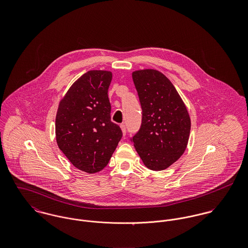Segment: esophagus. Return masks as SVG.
<instances>
[{"label": "esophagus", "instance_id": "1", "mask_svg": "<svg viewBox=\"0 0 248 248\" xmlns=\"http://www.w3.org/2000/svg\"><path fill=\"white\" fill-rule=\"evenodd\" d=\"M121 127V130H122V133H123V136H126V133H127V130H126V126L125 124H121L120 125Z\"/></svg>", "mask_w": 248, "mask_h": 248}]
</instances>
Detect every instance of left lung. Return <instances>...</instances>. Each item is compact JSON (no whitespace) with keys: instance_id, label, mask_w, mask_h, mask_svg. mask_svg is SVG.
<instances>
[{"instance_id":"obj_1","label":"left lung","mask_w":248,"mask_h":248,"mask_svg":"<svg viewBox=\"0 0 248 248\" xmlns=\"http://www.w3.org/2000/svg\"><path fill=\"white\" fill-rule=\"evenodd\" d=\"M142 108L141 126L131 139L144 165L168 168L183 155L189 140L188 110L171 81L155 70L133 72Z\"/></svg>"}]
</instances>
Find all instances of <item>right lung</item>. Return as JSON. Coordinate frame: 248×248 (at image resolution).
Listing matches in <instances>:
<instances>
[{"instance_id": "1", "label": "right lung", "mask_w": 248, "mask_h": 248, "mask_svg": "<svg viewBox=\"0 0 248 248\" xmlns=\"http://www.w3.org/2000/svg\"><path fill=\"white\" fill-rule=\"evenodd\" d=\"M111 77L110 71L84 73L60 101L56 114L59 149L73 166L89 174L106 167L122 138L120 127L110 121Z\"/></svg>"}]
</instances>
